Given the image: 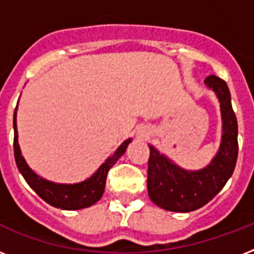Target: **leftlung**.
Wrapping results in <instances>:
<instances>
[{
	"instance_id": "obj_1",
	"label": "left lung",
	"mask_w": 254,
	"mask_h": 254,
	"mask_svg": "<svg viewBox=\"0 0 254 254\" xmlns=\"http://www.w3.org/2000/svg\"><path fill=\"white\" fill-rule=\"evenodd\" d=\"M204 83L216 93L223 120L220 147L208 166L193 171L182 169L149 145L147 192L154 204L166 211L190 212L205 205L220 192L236 166L237 120L228 85L215 75L207 77Z\"/></svg>"
}]
</instances>
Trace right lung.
Masks as SVG:
<instances>
[{
  "label": "right lung",
  "instance_id": "add662e5",
  "mask_svg": "<svg viewBox=\"0 0 254 254\" xmlns=\"http://www.w3.org/2000/svg\"><path fill=\"white\" fill-rule=\"evenodd\" d=\"M14 127V158L19 170V173L23 175L27 185L39 195V196L49 203L53 207L67 211L73 209H81L91 207L101 199L105 189L108 171L115 165L121 155L127 151V145L131 142V138H127L119 146V149L97 169L91 178L85 181L73 183V185H63V183H55L47 179H43L39 175L34 173L26 163L25 158L21 154V147L18 143V131H17V108L14 112L13 119Z\"/></svg>",
  "mask_w": 254,
  "mask_h": 254
}]
</instances>
